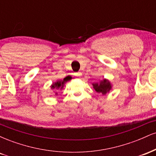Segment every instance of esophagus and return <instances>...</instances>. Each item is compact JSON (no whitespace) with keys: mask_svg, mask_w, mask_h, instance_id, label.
<instances>
[{"mask_svg":"<svg viewBox=\"0 0 156 156\" xmlns=\"http://www.w3.org/2000/svg\"><path fill=\"white\" fill-rule=\"evenodd\" d=\"M74 76H76V77H80L82 76V73L80 72H77V73H74Z\"/></svg>","mask_w":156,"mask_h":156,"instance_id":"obj_1","label":"esophagus"}]
</instances>
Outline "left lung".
I'll use <instances>...</instances> for the list:
<instances>
[{"label": "left lung", "instance_id": "8db88e82", "mask_svg": "<svg viewBox=\"0 0 156 156\" xmlns=\"http://www.w3.org/2000/svg\"><path fill=\"white\" fill-rule=\"evenodd\" d=\"M92 85L97 92L102 93L103 94H105L112 89V86H111L110 82L105 79L100 82V83H93Z\"/></svg>", "mask_w": 156, "mask_h": 156}]
</instances>
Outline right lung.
<instances>
[{
	"label": "right lung",
	"instance_id": "1",
	"mask_svg": "<svg viewBox=\"0 0 156 156\" xmlns=\"http://www.w3.org/2000/svg\"><path fill=\"white\" fill-rule=\"evenodd\" d=\"M66 81H67V80H66L65 78H64L63 80H58V81H57L56 83H53V85L51 86V88L52 89H55V88L62 89V87H63V86H64V83H65ZM56 94H57V93H56Z\"/></svg>",
	"mask_w": 156,
	"mask_h": 156
}]
</instances>
